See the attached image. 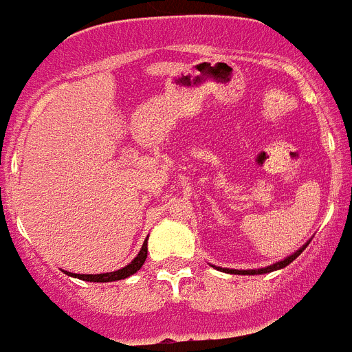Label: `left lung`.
I'll list each match as a JSON object with an SVG mask.
<instances>
[{
    "label": "left lung",
    "instance_id": "1",
    "mask_svg": "<svg viewBox=\"0 0 352 352\" xmlns=\"http://www.w3.org/2000/svg\"><path fill=\"white\" fill-rule=\"evenodd\" d=\"M307 244L309 242H305L300 250H296L293 255L285 256L284 260H278V262H275V264L267 265V267H260V270H230V267H217V265H213V267H217L219 271H224V273H231V275H264V273H271V271H276V270H282V267H285V265H289L293 260L296 258V256L302 253V251L307 248Z\"/></svg>",
    "mask_w": 352,
    "mask_h": 352
}]
</instances>
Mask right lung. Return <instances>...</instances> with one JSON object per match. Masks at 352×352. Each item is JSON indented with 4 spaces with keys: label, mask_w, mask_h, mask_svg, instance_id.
Segmentation results:
<instances>
[{
    "label": "right lung",
    "mask_w": 352,
    "mask_h": 352,
    "mask_svg": "<svg viewBox=\"0 0 352 352\" xmlns=\"http://www.w3.org/2000/svg\"><path fill=\"white\" fill-rule=\"evenodd\" d=\"M146 256H148V239L144 241V244H142L141 251L137 253L135 258L131 260L128 265L121 267V270L111 271V273H101V275H76V273H68V271H65V275L74 276V278H79V280H87V282H116V280L128 278V276H131L133 273H137V271L142 267V264H144Z\"/></svg>",
    "instance_id": "1"
}]
</instances>
